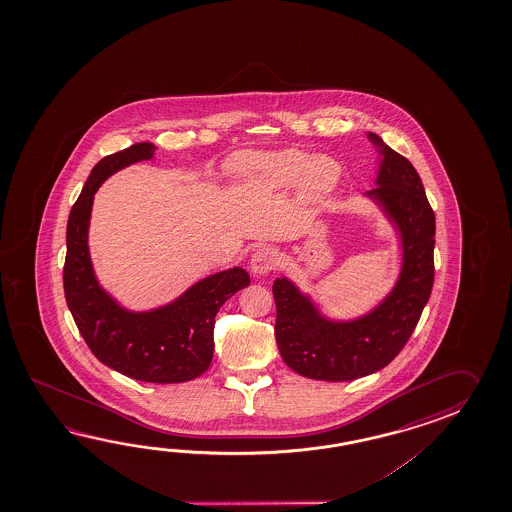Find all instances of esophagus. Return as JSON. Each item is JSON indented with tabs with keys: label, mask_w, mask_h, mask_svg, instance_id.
I'll list each match as a JSON object with an SVG mask.
<instances>
[{
	"label": "esophagus",
	"mask_w": 512,
	"mask_h": 512,
	"mask_svg": "<svg viewBox=\"0 0 512 512\" xmlns=\"http://www.w3.org/2000/svg\"><path fill=\"white\" fill-rule=\"evenodd\" d=\"M278 265V254L272 251L271 247H261L252 254L251 271L256 276H263L267 272H271Z\"/></svg>",
	"instance_id": "obj_1"
}]
</instances>
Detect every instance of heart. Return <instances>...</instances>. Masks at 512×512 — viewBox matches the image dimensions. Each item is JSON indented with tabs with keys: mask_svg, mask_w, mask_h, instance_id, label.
Wrapping results in <instances>:
<instances>
[{
	"mask_svg": "<svg viewBox=\"0 0 512 512\" xmlns=\"http://www.w3.org/2000/svg\"><path fill=\"white\" fill-rule=\"evenodd\" d=\"M232 170L252 185L280 190L302 181V194L309 201L327 196L338 183L340 166L329 157L315 159L300 150L245 155Z\"/></svg>",
	"mask_w": 512,
	"mask_h": 512,
	"instance_id": "1",
	"label": "heart"
}]
</instances>
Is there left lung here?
I'll list each match as a JSON object with an SVG mask.
<instances>
[{"label": "left lung", "instance_id": "1", "mask_svg": "<svg viewBox=\"0 0 512 512\" xmlns=\"http://www.w3.org/2000/svg\"><path fill=\"white\" fill-rule=\"evenodd\" d=\"M381 153L366 197L381 207L401 236L403 265L392 291L370 313L333 320L289 278H276V342L291 370L316 381H353L388 366L412 337L434 285V210L421 177L401 153L368 133Z\"/></svg>", "mask_w": 512, "mask_h": 512}]
</instances>
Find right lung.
I'll return each instance as SVG.
<instances>
[{
  "mask_svg": "<svg viewBox=\"0 0 512 512\" xmlns=\"http://www.w3.org/2000/svg\"><path fill=\"white\" fill-rule=\"evenodd\" d=\"M153 153L152 142H137L104 157L91 170L67 219L64 291L80 335L102 364L135 381L174 384L197 379L208 370L219 307L251 278L241 267L216 272L174 302L150 311H130L100 287L87 245L93 199L109 175L150 161Z\"/></svg>",
  "mask_w": 512,
  "mask_h": 512,
  "instance_id": "right-lung-1",
  "label": "right lung"
}]
</instances>
